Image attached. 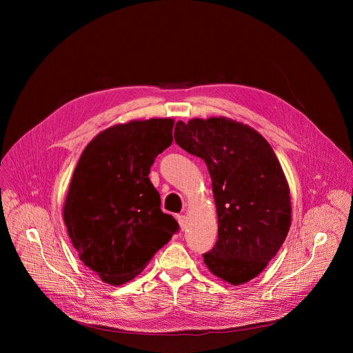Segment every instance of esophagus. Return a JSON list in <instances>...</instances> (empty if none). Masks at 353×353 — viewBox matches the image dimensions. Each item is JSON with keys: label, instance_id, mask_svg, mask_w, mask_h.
Listing matches in <instances>:
<instances>
[{"label": "esophagus", "instance_id": "1", "mask_svg": "<svg viewBox=\"0 0 353 353\" xmlns=\"http://www.w3.org/2000/svg\"><path fill=\"white\" fill-rule=\"evenodd\" d=\"M177 221H179L180 229H181V230H185V229H187V218H185L184 215H179V216H177Z\"/></svg>", "mask_w": 353, "mask_h": 353}]
</instances>
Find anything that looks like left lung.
Returning a JSON list of instances; mask_svg holds the SVG:
<instances>
[{"mask_svg": "<svg viewBox=\"0 0 353 353\" xmlns=\"http://www.w3.org/2000/svg\"><path fill=\"white\" fill-rule=\"evenodd\" d=\"M176 143L204 159L218 215V240L204 263L218 278L241 285L260 275L283 244L290 190L267 139L226 117L179 121Z\"/></svg>", "mask_w": 353, "mask_h": 353, "instance_id": "obj_1", "label": "left lung"}]
</instances>
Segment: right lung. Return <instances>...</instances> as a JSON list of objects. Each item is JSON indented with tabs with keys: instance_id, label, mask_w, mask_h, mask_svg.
Instances as JSON below:
<instances>
[{
	"instance_id": "right-lung-1",
	"label": "right lung",
	"mask_w": 353,
	"mask_h": 353,
	"mask_svg": "<svg viewBox=\"0 0 353 353\" xmlns=\"http://www.w3.org/2000/svg\"><path fill=\"white\" fill-rule=\"evenodd\" d=\"M173 119L132 120L99 132L74 170L63 218L79 260L119 286L142 272L179 229L148 174L173 142Z\"/></svg>"
}]
</instances>
